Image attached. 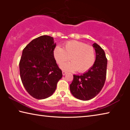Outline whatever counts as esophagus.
<instances>
[{
  "mask_svg": "<svg viewBox=\"0 0 130 130\" xmlns=\"http://www.w3.org/2000/svg\"><path fill=\"white\" fill-rule=\"evenodd\" d=\"M67 73V72H66V71H64V70H63L62 71V74H63V76H64V75H65Z\"/></svg>",
  "mask_w": 130,
  "mask_h": 130,
  "instance_id": "1",
  "label": "esophagus"
}]
</instances>
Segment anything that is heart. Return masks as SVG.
Returning <instances> with one entry per match:
<instances>
[{"label":"heart","mask_w":130,"mask_h":130,"mask_svg":"<svg viewBox=\"0 0 130 130\" xmlns=\"http://www.w3.org/2000/svg\"><path fill=\"white\" fill-rule=\"evenodd\" d=\"M53 56L57 63L62 65L69 60L72 62L61 66V69L69 71L85 72L94 64L95 52L91 46L77 41H70L66 42L62 49L56 47L54 49Z\"/></svg>","instance_id":"obj_1"}]
</instances>
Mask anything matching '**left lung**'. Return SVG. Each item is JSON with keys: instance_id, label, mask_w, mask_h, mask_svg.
I'll use <instances>...</instances> for the list:
<instances>
[{"instance_id": "left-lung-1", "label": "left lung", "mask_w": 130, "mask_h": 130, "mask_svg": "<svg viewBox=\"0 0 130 130\" xmlns=\"http://www.w3.org/2000/svg\"><path fill=\"white\" fill-rule=\"evenodd\" d=\"M96 52V60L87 72L80 76L73 75L70 90L74 97L86 101L94 98L104 86L107 74V59L105 52L99 45L93 44Z\"/></svg>"}]
</instances>
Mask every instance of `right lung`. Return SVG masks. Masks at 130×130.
Here are the masks:
<instances>
[{"label": "right lung", "mask_w": 130, "mask_h": 130, "mask_svg": "<svg viewBox=\"0 0 130 130\" xmlns=\"http://www.w3.org/2000/svg\"><path fill=\"white\" fill-rule=\"evenodd\" d=\"M53 38L42 36L24 48L19 62L22 82L26 91L37 99L52 96L62 73L53 56Z\"/></svg>", "instance_id": "add662e5"}]
</instances>
